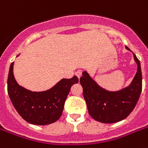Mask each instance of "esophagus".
<instances>
[{
  "instance_id": "1",
  "label": "esophagus",
  "mask_w": 148,
  "mask_h": 148,
  "mask_svg": "<svg viewBox=\"0 0 148 148\" xmlns=\"http://www.w3.org/2000/svg\"><path fill=\"white\" fill-rule=\"evenodd\" d=\"M75 75H76L78 78H80L81 77V75H82V72H81V71H76V73H75Z\"/></svg>"
}]
</instances>
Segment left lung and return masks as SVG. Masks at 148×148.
Instances as JSON below:
<instances>
[{
  "label": "left lung",
  "mask_w": 148,
  "mask_h": 148,
  "mask_svg": "<svg viewBox=\"0 0 148 148\" xmlns=\"http://www.w3.org/2000/svg\"><path fill=\"white\" fill-rule=\"evenodd\" d=\"M128 51H131L126 47ZM138 71L130 86L118 91L103 89L86 71L80 78L83 95L92 118L101 123L112 124L121 121L128 116L135 108L142 90V74L140 60L134 53Z\"/></svg>",
  "instance_id": "1"
}]
</instances>
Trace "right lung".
I'll list each match as a JSON object with an SVG mask.
<instances>
[{
  "label": "right lung",
  "mask_w": 148,
  "mask_h": 148,
  "mask_svg": "<svg viewBox=\"0 0 148 148\" xmlns=\"http://www.w3.org/2000/svg\"><path fill=\"white\" fill-rule=\"evenodd\" d=\"M11 63L8 77V92L13 105L24 120L30 124L47 125L57 121L62 114L64 106L71 86L78 78L62 79L50 90L33 92L20 86L13 74Z\"/></svg>",
  "instance_id": "add662e5"
}]
</instances>
